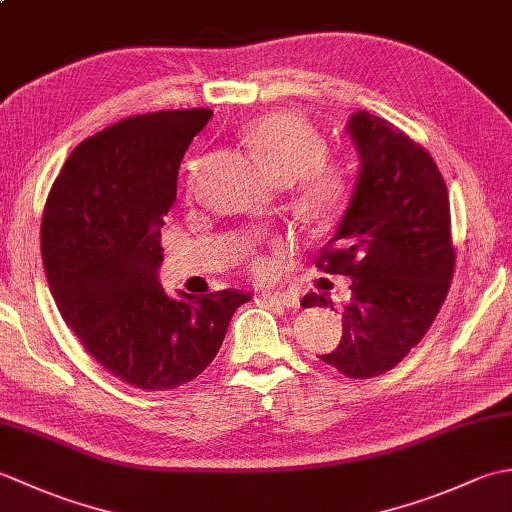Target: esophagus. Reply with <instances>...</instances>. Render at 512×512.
Returning <instances> with one entry per match:
<instances>
[{
  "mask_svg": "<svg viewBox=\"0 0 512 512\" xmlns=\"http://www.w3.org/2000/svg\"><path fill=\"white\" fill-rule=\"evenodd\" d=\"M262 299L266 303H275V306L288 308V310H297L299 308V297L297 295H288V292H264Z\"/></svg>",
  "mask_w": 512,
  "mask_h": 512,
  "instance_id": "obj_1",
  "label": "esophagus"
}]
</instances>
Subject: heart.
Returning <instances> with one entry per match:
<instances>
[{"label": "heart", "instance_id": "heart-1", "mask_svg": "<svg viewBox=\"0 0 512 512\" xmlns=\"http://www.w3.org/2000/svg\"><path fill=\"white\" fill-rule=\"evenodd\" d=\"M244 143L275 180L284 184L297 180L303 202L312 213H328L339 204L343 195L341 173L323 165V140L299 116L275 112L257 118L246 127ZM193 173L195 165H191L189 180H193ZM270 268V259H253V270L259 277H266Z\"/></svg>", "mask_w": 512, "mask_h": 512}]
</instances>
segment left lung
Instances as JSON below:
<instances>
[{"mask_svg":"<svg viewBox=\"0 0 512 512\" xmlns=\"http://www.w3.org/2000/svg\"><path fill=\"white\" fill-rule=\"evenodd\" d=\"M345 132L356 182L319 268L352 279L336 350L319 356L350 378L385 374L431 328L449 292L455 253L449 193L436 162L391 123L354 112ZM303 308H332L328 295ZM334 310V308H332Z\"/></svg>","mask_w":512,"mask_h":512,"instance_id":"8db88e82","label":"left lung"}]
</instances>
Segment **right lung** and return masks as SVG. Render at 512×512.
<instances>
[{"instance_id": "add662e5", "label": "right lung", "mask_w": 512, "mask_h": 512, "mask_svg": "<svg viewBox=\"0 0 512 512\" xmlns=\"http://www.w3.org/2000/svg\"><path fill=\"white\" fill-rule=\"evenodd\" d=\"M211 116L204 107L140 114L83 140L43 211V268L63 321L107 372L138 389L200 376L250 301L239 290L171 297L158 277L180 162Z\"/></svg>"}]
</instances>
